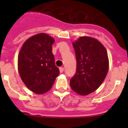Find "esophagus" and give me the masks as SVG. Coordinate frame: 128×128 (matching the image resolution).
Returning a JSON list of instances; mask_svg holds the SVG:
<instances>
[{
    "label": "esophagus",
    "mask_w": 128,
    "mask_h": 128,
    "mask_svg": "<svg viewBox=\"0 0 128 128\" xmlns=\"http://www.w3.org/2000/svg\"><path fill=\"white\" fill-rule=\"evenodd\" d=\"M59 70H60V73H62V72H64V68H63V67H61V68H59Z\"/></svg>",
    "instance_id": "34e87169"
}]
</instances>
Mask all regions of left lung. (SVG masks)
<instances>
[{"label":"left lung","mask_w":128,"mask_h":128,"mask_svg":"<svg viewBox=\"0 0 128 128\" xmlns=\"http://www.w3.org/2000/svg\"><path fill=\"white\" fill-rule=\"evenodd\" d=\"M76 72L70 85L75 92L86 96L99 88L107 75L109 61L104 46L95 38L80 37L73 42Z\"/></svg>","instance_id":"8db88e82"}]
</instances>
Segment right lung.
<instances>
[{"label":"right lung","instance_id":"right-lung-1","mask_svg":"<svg viewBox=\"0 0 128 128\" xmlns=\"http://www.w3.org/2000/svg\"><path fill=\"white\" fill-rule=\"evenodd\" d=\"M54 42L49 35L38 34L28 39L19 52V74L26 87L36 94L50 90L60 74L52 52Z\"/></svg>","mask_w":128,"mask_h":128}]
</instances>
